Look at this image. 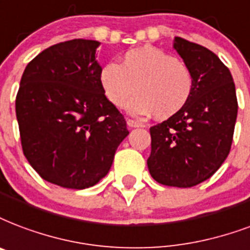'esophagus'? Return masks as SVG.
<instances>
[{"instance_id": "34e87169", "label": "esophagus", "mask_w": 250, "mask_h": 250, "mask_svg": "<svg viewBox=\"0 0 250 250\" xmlns=\"http://www.w3.org/2000/svg\"><path fill=\"white\" fill-rule=\"evenodd\" d=\"M127 125L129 128H136V127H143L142 123H139L136 121H132V119H127Z\"/></svg>"}]
</instances>
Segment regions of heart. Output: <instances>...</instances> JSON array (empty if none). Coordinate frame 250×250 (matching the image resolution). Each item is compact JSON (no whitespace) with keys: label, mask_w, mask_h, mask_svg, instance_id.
Wrapping results in <instances>:
<instances>
[{"label":"heart","mask_w":250,"mask_h":250,"mask_svg":"<svg viewBox=\"0 0 250 250\" xmlns=\"http://www.w3.org/2000/svg\"><path fill=\"white\" fill-rule=\"evenodd\" d=\"M100 85L104 97L115 107L127 106L129 114H153L165 121L182 111L194 90V74L184 62L164 49L144 45L122 56L121 64L106 62L100 70Z\"/></svg>","instance_id":"1"}]
</instances>
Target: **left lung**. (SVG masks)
I'll list each match as a JSON object with an SVG mask.
<instances>
[{"label": "left lung", "mask_w": 250, "mask_h": 250, "mask_svg": "<svg viewBox=\"0 0 250 250\" xmlns=\"http://www.w3.org/2000/svg\"><path fill=\"white\" fill-rule=\"evenodd\" d=\"M174 49L193 72V95L182 111L150 127L146 164L159 184L191 188L208 180L229 153L237 98L231 72L214 52L178 36Z\"/></svg>", "instance_id": "obj_1"}]
</instances>
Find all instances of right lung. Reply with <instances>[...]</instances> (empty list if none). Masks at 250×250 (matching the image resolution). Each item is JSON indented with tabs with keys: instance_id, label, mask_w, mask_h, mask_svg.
Returning a JSON list of instances; mask_svg holds the SVG:
<instances>
[{
	"instance_id": "right-lung-1",
	"label": "right lung",
	"mask_w": 250,
	"mask_h": 250,
	"mask_svg": "<svg viewBox=\"0 0 250 250\" xmlns=\"http://www.w3.org/2000/svg\"><path fill=\"white\" fill-rule=\"evenodd\" d=\"M98 45L73 39L42 51L26 66L15 98L23 155L43 180L62 188L100 182L129 133L100 85Z\"/></svg>"
}]
</instances>
